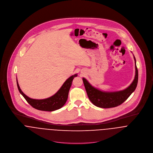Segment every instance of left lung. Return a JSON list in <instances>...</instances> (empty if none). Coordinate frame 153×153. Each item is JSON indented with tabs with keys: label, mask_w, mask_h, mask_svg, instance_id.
<instances>
[{
	"label": "left lung",
	"mask_w": 153,
	"mask_h": 153,
	"mask_svg": "<svg viewBox=\"0 0 153 153\" xmlns=\"http://www.w3.org/2000/svg\"><path fill=\"white\" fill-rule=\"evenodd\" d=\"M134 58L135 63V78L131 85L124 90L116 92L102 91L92 87L85 78H82L88 97L94 105L100 108H109L117 107L127 100L135 91L138 83V74L134 56Z\"/></svg>",
	"instance_id": "1"
}]
</instances>
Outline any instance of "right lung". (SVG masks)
Masks as SVG:
<instances>
[{
	"instance_id": "1",
	"label": "right lung",
	"mask_w": 153,
	"mask_h": 153,
	"mask_svg": "<svg viewBox=\"0 0 153 153\" xmlns=\"http://www.w3.org/2000/svg\"><path fill=\"white\" fill-rule=\"evenodd\" d=\"M76 76H77V74H75L70 76L68 79L66 80L62 86L55 94L49 98L44 100H35L28 97L21 89L17 79L16 82L19 91L26 100V101L32 107L41 111H53L56 109H60L65 105L68 99L69 91L72 85V81Z\"/></svg>"
}]
</instances>
